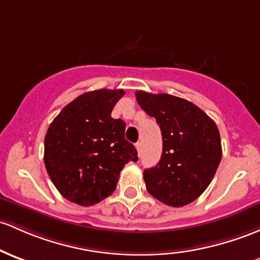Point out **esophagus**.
Wrapping results in <instances>:
<instances>
[{
	"mask_svg": "<svg viewBox=\"0 0 260 260\" xmlns=\"http://www.w3.org/2000/svg\"><path fill=\"white\" fill-rule=\"evenodd\" d=\"M136 148H137V150H138V153H141V150H142V142H138V143L136 144Z\"/></svg>",
	"mask_w": 260,
	"mask_h": 260,
	"instance_id": "34e87169",
	"label": "esophagus"
}]
</instances>
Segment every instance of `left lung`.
<instances>
[{
	"label": "left lung",
	"instance_id": "obj_1",
	"mask_svg": "<svg viewBox=\"0 0 260 260\" xmlns=\"http://www.w3.org/2000/svg\"><path fill=\"white\" fill-rule=\"evenodd\" d=\"M136 98L147 115L156 119L162 137L160 160L143 173L148 192L173 207L195 201L221 161L217 125L187 100L145 91H137Z\"/></svg>",
	"mask_w": 260,
	"mask_h": 260
}]
</instances>
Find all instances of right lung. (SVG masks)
Wrapping results in <instances>:
<instances>
[{
  "instance_id": "add662e5",
  "label": "right lung",
  "mask_w": 260,
  "mask_h": 260,
  "mask_svg": "<svg viewBox=\"0 0 260 260\" xmlns=\"http://www.w3.org/2000/svg\"><path fill=\"white\" fill-rule=\"evenodd\" d=\"M123 90L82 93L60 111L44 139V164L59 192L71 202L92 206L116 190L119 173L137 161L125 141V123L111 117Z\"/></svg>"
}]
</instances>
